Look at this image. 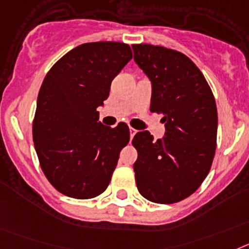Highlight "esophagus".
Here are the masks:
<instances>
[{
    "instance_id": "esophagus-1",
    "label": "esophagus",
    "mask_w": 249,
    "mask_h": 249,
    "mask_svg": "<svg viewBox=\"0 0 249 249\" xmlns=\"http://www.w3.org/2000/svg\"><path fill=\"white\" fill-rule=\"evenodd\" d=\"M138 131L135 130V129H133V127H130V139H133L134 138V135H135V134H137Z\"/></svg>"
}]
</instances>
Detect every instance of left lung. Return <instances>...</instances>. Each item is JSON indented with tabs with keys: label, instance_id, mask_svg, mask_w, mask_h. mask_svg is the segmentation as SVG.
<instances>
[{
	"label": "left lung",
	"instance_id": "left-lung-1",
	"mask_svg": "<svg viewBox=\"0 0 249 249\" xmlns=\"http://www.w3.org/2000/svg\"><path fill=\"white\" fill-rule=\"evenodd\" d=\"M134 60L153 85L150 111L161 114L165 137L149 131L133 139L135 181L145 199L180 202L196 192L211 170L217 148L214 96L200 70L184 53L149 44L133 45Z\"/></svg>",
	"mask_w": 249,
	"mask_h": 249
}]
</instances>
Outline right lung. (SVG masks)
I'll list each match as a JSON object with an SVG mask.
<instances>
[{"instance_id": "obj_1", "label": "right lung", "mask_w": 249, "mask_h": 249, "mask_svg": "<svg viewBox=\"0 0 249 249\" xmlns=\"http://www.w3.org/2000/svg\"><path fill=\"white\" fill-rule=\"evenodd\" d=\"M131 57L124 42H88L69 51L46 73L32 137L41 169L60 193L90 199L109 185L130 131L125 123L101 124L98 107Z\"/></svg>"}]
</instances>
